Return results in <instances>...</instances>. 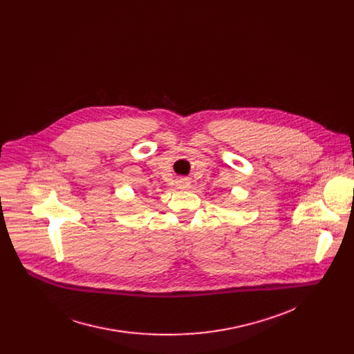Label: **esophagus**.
Returning a JSON list of instances; mask_svg holds the SVG:
<instances>
[{
    "mask_svg": "<svg viewBox=\"0 0 354 354\" xmlns=\"http://www.w3.org/2000/svg\"><path fill=\"white\" fill-rule=\"evenodd\" d=\"M188 185H189V180L188 178H178L177 180V187L178 188L184 189V188H188Z\"/></svg>",
    "mask_w": 354,
    "mask_h": 354,
    "instance_id": "esophagus-1",
    "label": "esophagus"
}]
</instances>
